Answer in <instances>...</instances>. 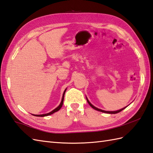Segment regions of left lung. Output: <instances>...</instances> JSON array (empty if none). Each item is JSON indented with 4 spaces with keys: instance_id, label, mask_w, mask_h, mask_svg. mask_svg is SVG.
I'll list each match as a JSON object with an SVG mask.
<instances>
[{
    "instance_id": "8db88e82",
    "label": "left lung",
    "mask_w": 153,
    "mask_h": 153,
    "mask_svg": "<svg viewBox=\"0 0 153 153\" xmlns=\"http://www.w3.org/2000/svg\"><path fill=\"white\" fill-rule=\"evenodd\" d=\"M86 100H87V101H88V104H89L90 106L92 107L94 109H95V110H96V111H100V112H102V113H108V114H117V113H120V111H122L123 110H124V108L126 107H124V108H121V109H120V110H118V111H104V110H101V109H100V108H97V107H94V105L91 104L89 101H88V98L86 97Z\"/></svg>"
}]
</instances>
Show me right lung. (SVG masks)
<instances>
[{
  "mask_svg": "<svg viewBox=\"0 0 153 153\" xmlns=\"http://www.w3.org/2000/svg\"><path fill=\"white\" fill-rule=\"evenodd\" d=\"M66 90L67 88L65 90V91H64L63 92V96H62V101H61V103L59 104V105L57 107H56L55 109H53V111H52L51 112H50V113H46V114H33L34 115V116H36V117H46V116H48V115H50V114H52L53 113H56V112L58 111L61 108H62V105H63V100H64V96H65V93L66 91Z\"/></svg>",
  "mask_w": 153,
  "mask_h": 153,
  "instance_id": "add662e5",
  "label": "right lung"
}]
</instances>
